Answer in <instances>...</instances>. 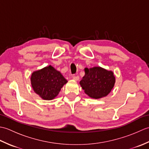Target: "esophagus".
<instances>
[{"label":"esophagus","mask_w":149,"mask_h":149,"mask_svg":"<svg viewBox=\"0 0 149 149\" xmlns=\"http://www.w3.org/2000/svg\"><path fill=\"white\" fill-rule=\"evenodd\" d=\"M72 78L74 81H79V77L78 75H77V76H73Z\"/></svg>","instance_id":"34e87169"}]
</instances>
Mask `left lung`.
Here are the masks:
<instances>
[{
  "label": "left lung",
  "mask_w": 149,
  "mask_h": 149,
  "mask_svg": "<svg viewBox=\"0 0 149 149\" xmlns=\"http://www.w3.org/2000/svg\"><path fill=\"white\" fill-rule=\"evenodd\" d=\"M85 74L80 81L84 93L93 99L106 97L112 90L115 83L114 73L100 66L85 68Z\"/></svg>",
  "instance_id": "left-lung-1"
}]
</instances>
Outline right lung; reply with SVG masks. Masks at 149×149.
Returning <instances> with one entry per match:
<instances>
[{"label":"right lung","mask_w":149,"mask_h":149,"mask_svg":"<svg viewBox=\"0 0 149 149\" xmlns=\"http://www.w3.org/2000/svg\"><path fill=\"white\" fill-rule=\"evenodd\" d=\"M67 82L61 72L51 65L33 72L31 77V86L34 91L46 100H52L58 96Z\"/></svg>","instance_id":"obj_1"}]
</instances>
